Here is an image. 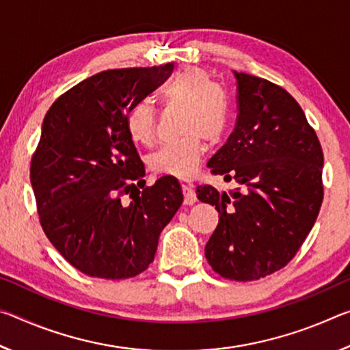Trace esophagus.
<instances>
[{
	"mask_svg": "<svg viewBox=\"0 0 350 350\" xmlns=\"http://www.w3.org/2000/svg\"><path fill=\"white\" fill-rule=\"evenodd\" d=\"M182 191H183V204L185 205H193L198 200L196 193H194L193 185L189 182L182 183Z\"/></svg>",
	"mask_w": 350,
	"mask_h": 350,
	"instance_id": "1",
	"label": "esophagus"
}]
</instances>
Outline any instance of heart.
Instances as JSON below:
<instances>
[{
    "label": "heart",
    "instance_id": "1",
    "mask_svg": "<svg viewBox=\"0 0 350 350\" xmlns=\"http://www.w3.org/2000/svg\"><path fill=\"white\" fill-rule=\"evenodd\" d=\"M161 98L168 108H180L179 134L183 135L154 152L150 167L157 174L188 177L202 157V139L216 144L227 131L232 114L228 94L206 70L189 66L162 88ZM125 125L135 144L150 146L156 140V111L146 100L129 106Z\"/></svg>",
    "mask_w": 350,
    "mask_h": 350
}]
</instances>
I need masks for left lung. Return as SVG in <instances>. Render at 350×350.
Returning a JSON list of instances; mask_svg holds the SVG:
<instances>
[{
	"instance_id": "1",
	"label": "left lung",
	"mask_w": 350,
	"mask_h": 350,
	"mask_svg": "<svg viewBox=\"0 0 350 350\" xmlns=\"http://www.w3.org/2000/svg\"><path fill=\"white\" fill-rule=\"evenodd\" d=\"M234 77L236 126L208 168L239 187L227 194L199 185L196 194L219 213L205 245L211 269L227 280L254 281L286 267L310 233L324 196V157L286 90L245 72Z\"/></svg>"
}]
</instances>
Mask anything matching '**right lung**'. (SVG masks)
Returning <instances> with one entry per match:
<instances>
[{
	"mask_svg": "<svg viewBox=\"0 0 350 350\" xmlns=\"http://www.w3.org/2000/svg\"><path fill=\"white\" fill-rule=\"evenodd\" d=\"M171 70V63L103 70L46 112L31 161L40 224L62 256L88 276L126 280L146 270L161 232L182 205L173 176L139 191L145 167L125 125L129 106Z\"/></svg>",
	"mask_w": 350,
	"mask_h": 350,
	"instance_id": "right-lung-1",
	"label": "right lung"
}]
</instances>
